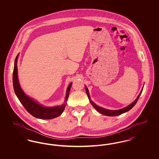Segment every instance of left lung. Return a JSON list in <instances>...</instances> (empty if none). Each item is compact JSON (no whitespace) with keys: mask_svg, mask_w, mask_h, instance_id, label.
Segmentation results:
<instances>
[{"mask_svg":"<svg viewBox=\"0 0 159 159\" xmlns=\"http://www.w3.org/2000/svg\"><path fill=\"white\" fill-rule=\"evenodd\" d=\"M143 88L144 86L143 87V89H141V91L140 92L139 94L138 95V97L136 98V99L132 102L130 104H129V106L125 107V108H123L121 109L120 110H108V109H106L104 108L103 107H99V106H97L96 104H95L92 100H91V97H90V95H89V90L87 88V87L85 86V89H86V93L88 95V98L89 99V101L91 102L92 106L93 107V108L97 111H98L99 113H100L103 115H105V116H119V115H120L121 114L125 113L126 112H128V111H129L130 109H132L134 106L136 104V102H137V101L138 100V99L139 98L143 90Z\"/></svg>","mask_w":159,"mask_h":159,"instance_id":"obj_1","label":"left lung"}]
</instances>
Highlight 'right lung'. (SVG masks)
Masks as SVG:
<instances>
[{"instance_id": "right-lung-1", "label": "right lung", "mask_w": 159, "mask_h": 159, "mask_svg": "<svg viewBox=\"0 0 159 159\" xmlns=\"http://www.w3.org/2000/svg\"><path fill=\"white\" fill-rule=\"evenodd\" d=\"M19 53L17 55L14 62V67L13 71V86L15 91V95L20 100V102L23 104L25 110L36 118L40 119H52L60 116L64 111L66 106V102L68 99L69 93L70 91L72 83L69 84L66 92L65 101L63 104L61 106L53 107H46L38 103L37 101L27 95L23 91L19 83L18 76V68L17 60Z\"/></svg>"}]
</instances>
